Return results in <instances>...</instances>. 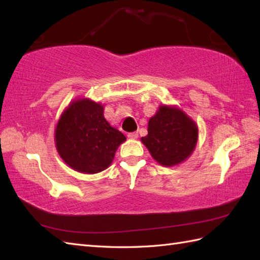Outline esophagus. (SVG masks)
<instances>
[{"mask_svg":"<svg viewBox=\"0 0 260 260\" xmlns=\"http://www.w3.org/2000/svg\"><path fill=\"white\" fill-rule=\"evenodd\" d=\"M127 136H128L129 139H132V140H135V139H137V137H139V133H137V132H132V133L127 134Z\"/></svg>","mask_w":260,"mask_h":260,"instance_id":"34e87169","label":"esophagus"}]
</instances>
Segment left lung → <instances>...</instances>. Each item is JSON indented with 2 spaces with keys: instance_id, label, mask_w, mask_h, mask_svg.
I'll return each mask as SVG.
<instances>
[{
  "instance_id": "8db88e82",
  "label": "left lung",
  "mask_w": 260,
  "mask_h": 260,
  "mask_svg": "<svg viewBox=\"0 0 260 260\" xmlns=\"http://www.w3.org/2000/svg\"><path fill=\"white\" fill-rule=\"evenodd\" d=\"M198 141V127L182 110L161 106L148 121L147 135L142 137L153 158L165 167L183 162Z\"/></svg>"
}]
</instances>
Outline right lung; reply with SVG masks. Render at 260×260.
<instances>
[{
  "instance_id": "obj_1",
  "label": "right lung",
  "mask_w": 260,
  "mask_h": 260,
  "mask_svg": "<svg viewBox=\"0 0 260 260\" xmlns=\"http://www.w3.org/2000/svg\"><path fill=\"white\" fill-rule=\"evenodd\" d=\"M126 137L109 125L104 108L89 99L74 102L56 129V146L63 161L81 173L102 172L113 162Z\"/></svg>"
}]
</instances>
